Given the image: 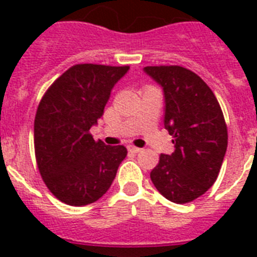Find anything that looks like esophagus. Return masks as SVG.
<instances>
[{
  "label": "esophagus",
  "mask_w": 257,
  "mask_h": 257,
  "mask_svg": "<svg viewBox=\"0 0 257 257\" xmlns=\"http://www.w3.org/2000/svg\"><path fill=\"white\" fill-rule=\"evenodd\" d=\"M128 151L132 153H139L141 152V148H137V147H133V145H128Z\"/></svg>",
  "instance_id": "obj_1"
}]
</instances>
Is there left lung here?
Masks as SVG:
<instances>
[{
  "mask_svg": "<svg viewBox=\"0 0 257 257\" xmlns=\"http://www.w3.org/2000/svg\"><path fill=\"white\" fill-rule=\"evenodd\" d=\"M144 70L163 86L164 126L175 144L172 155H160L151 180L172 203H191L219 176L228 145L223 110L211 88L192 70L179 65Z\"/></svg>",
  "mask_w": 257,
  "mask_h": 257,
  "instance_id": "left-lung-1",
  "label": "left lung"
}]
</instances>
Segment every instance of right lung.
I'll use <instances>...</instances> for the list:
<instances>
[{"label": "right lung", "instance_id": "1", "mask_svg": "<svg viewBox=\"0 0 257 257\" xmlns=\"http://www.w3.org/2000/svg\"><path fill=\"white\" fill-rule=\"evenodd\" d=\"M129 66L77 64L48 88L34 118V153L44 183L60 201L82 207L105 195L126 156L89 133Z\"/></svg>", "mask_w": 257, "mask_h": 257}]
</instances>
